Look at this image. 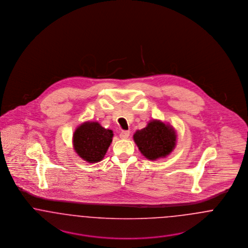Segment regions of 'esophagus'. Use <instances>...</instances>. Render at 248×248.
I'll return each mask as SVG.
<instances>
[{
    "instance_id": "34e87169",
    "label": "esophagus",
    "mask_w": 248,
    "mask_h": 248,
    "mask_svg": "<svg viewBox=\"0 0 248 248\" xmlns=\"http://www.w3.org/2000/svg\"><path fill=\"white\" fill-rule=\"evenodd\" d=\"M129 136V131H122L121 134H120V138H121L122 140H126V139H128Z\"/></svg>"
}]
</instances>
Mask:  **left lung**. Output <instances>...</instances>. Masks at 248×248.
<instances>
[{"instance_id":"obj_1","label":"left lung","mask_w":248,"mask_h":248,"mask_svg":"<svg viewBox=\"0 0 248 248\" xmlns=\"http://www.w3.org/2000/svg\"><path fill=\"white\" fill-rule=\"evenodd\" d=\"M140 152L148 160L155 161L171 154L177 144V133L169 124L153 120L133 136Z\"/></svg>"}]
</instances>
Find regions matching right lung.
<instances>
[{
  "mask_svg": "<svg viewBox=\"0 0 248 248\" xmlns=\"http://www.w3.org/2000/svg\"><path fill=\"white\" fill-rule=\"evenodd\" d=\"M112 138V130L104 128L97 122H84L73 133V149L83 161L95 164L104 158Z\"/></svg>",
  "mask_w": 248,
  "mask_h": 248,
  "instance_id": "add662e5",
  "label": "right lung"
}]
</instances>
